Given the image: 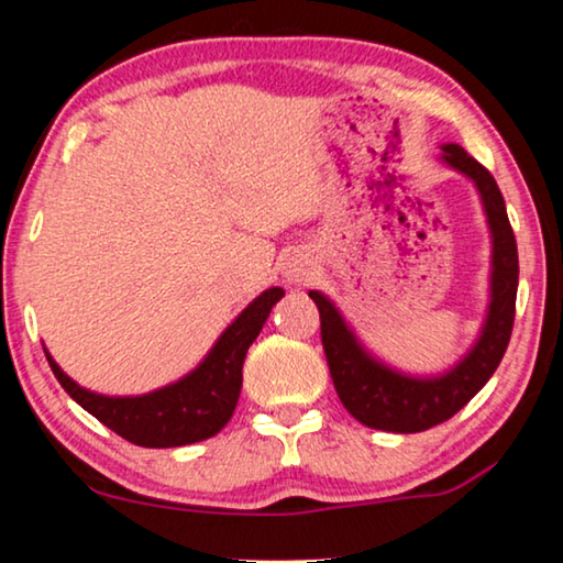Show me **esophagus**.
I'll return each instance as SVG.
<instances>
[{
    "instance_id": "34e87169",
    "label": "esophagus",
    "mask_w": 563,
    "mask_h": 563,
    "mask_svg": "<svg viewBox=\"0 0 563 563\" xmlns=\"http://www.w3.org/2000/svg\"><path fill=\"white\" fill-rule=\"evenodd\" d=\"M287 279L289 282H305L307 274H310V268H307V264H299V261H295V264L287 266Z\"/></svg>"
}]
</instances>
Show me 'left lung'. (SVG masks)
Here are the masks:
<instances>
[{
  "instance_id": "obj_1",
  "label": "left lung",
  "mask_w": 563,
  "mask_h": 563,
  "mask_svg": "<svg viewBox=\"0 0 563 563\" xmlns=\"http://www.w3.org/2000/svg\"><path fill=\"white\" fill-rule=\"evenodd\" d=\"M443 161L466 174L479 189L484 212L492 230V302L479 341L468 356L449 374L435 379H412L397 374L361 349L341 314L320 291H310L320 310V338L333 376L335 391L345 410L368 428L389 433H420L453 418L503 361L515 322V297H518V243L507 220L505 199L495 176L479 161L461 148L443 145Z\"/></svg>"
}]
</instances>
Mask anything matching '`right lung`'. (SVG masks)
<instances>
[{"instance_id": "add662e5", "label": "right lung", "mask_w": 563, "mask_h": 563, "mask_svg": "<svg viewBox=\"0 0 563 563\" xmlns=\"http://www.w3.org/2000/svg\"><path fill=\"white\" fill-rule=\"evenodd\" d=\"M284 297V289L272 287L253 299L238 314L233 325L220 335L202 364L184 379L168 384L164 389L141 397H104L81 389L79 384L60 372V366L45 353L48 364L68 395L84 410L114 430L125 441L143 445V449H174L189 445L205 438L218 435L241 397L243 387V361L249 345L264 328L272 307Z\"/></svg>"}]
</instances>
